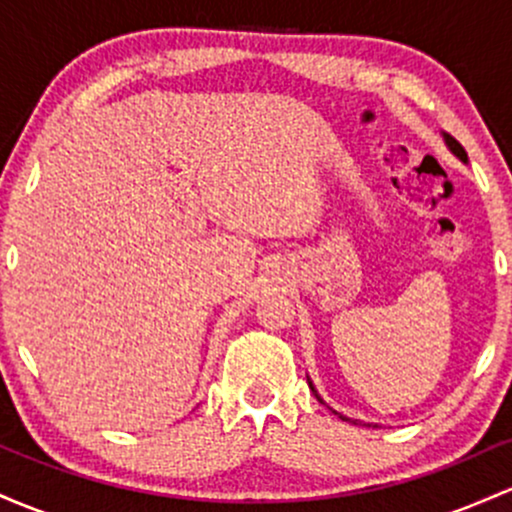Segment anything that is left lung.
Segmentation results:
<instances>
[{"label": "left lung", "mask_w": 512, "mask_h": 512, "mask_svg": "<svg viewBox=\"0 0 512 512\" xmlns=\"http://www.w3.org/2000/svg\"><path fill=\"white\" fill-rule=\"evenodd\" d=\"M445 142H447V147H450V149H452V152H455V154H457V157H459V159H462V162H467V152H464V147H462V145H459V142L455 140V137L445 135ZM309 387H312V384H309ZM317 399H319V394H317ZM319 401H321V399H319ZM341 418H346V416H341ZM346 421H348V418H346Z\"/></svg>", "instance_id": "left-lung-1"}]
</instances>
